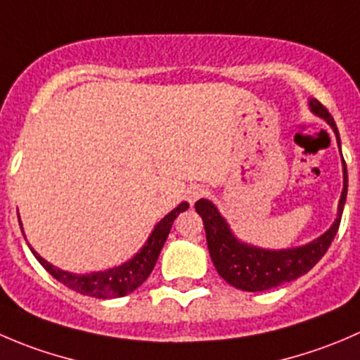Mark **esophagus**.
I'll list each match as a JSON object with an SVG mask.
<instances>
[{
    "label": "esophagus",
    "instance_id": "34e87169",
    "mask_svg": "<svg viewBox=\"0 0 360 360\" xmlns=\"http://www.w3.org/2000/svg\"><path fill=\"white\" fill-rule=\"evenodd\" d=\"M205 193H207V190H205V188H202V186H191L190 190H188V193H186L188 202H190V204H195V202H197L198 198L205 197Z\"/></svg>",
    "mask_w": 360,
    "mask_h": 360
}]
</instances>
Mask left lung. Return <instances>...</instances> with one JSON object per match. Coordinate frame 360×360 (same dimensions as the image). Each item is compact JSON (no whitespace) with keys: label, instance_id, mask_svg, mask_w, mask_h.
Wrapping results in <instances>:
<instances>
[{"label":"left lung","instance_id":"left-lung-1","mask_svg":"<svg viewBox=\"0 0 360 360\" xmlns=\"http://www.w3.org/2000/svg\"><path fill=\"white\" fill-rule=\"evenodd\" d=\"M309 109L330 124V128L336 134L338 146H340V131H338L334 117L330 116L329 110L316 98L309 100ZM347 190L348 174L347 163L343 160V191H341L340 205H338V218L333 223V226L309 244L278 251L262 250V248L240 243L233 236L229 223L219 214L212 202L205 200V198L195 202V209L204 221L209 255H211L212 264H214L219 276L239 290L264 292L269 288L280 287L287 281L297 280L299 276L308 273L309 269L315 267L316 262L326 255L330 243L336 237L341 223V214H343L345 200H347Z\"/></svg>","mask_w":360,"mask_h":360}]
</instances>
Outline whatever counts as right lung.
<instances>
[{
  "mask_svg": "<svg viewBox=\"0 0 360 360\" xmlns=\"http://www.w3.org/2000/svg\"><path fill=\"white\" fill-rule=\"evenodd\" d=\"M188 207H190L188 202H183V204L177 205L174 211H170L169 214L155 226V230H153L151 236H149L148 243L141 248V251H139L131 260L124 262L120 267L107 269V271H100V273H66V271H61V269L54 267V265L49 264L47 260H44L33 248H31V251H33L34 258L44 265L45 271H47L51 276H54L59 283L72 288V290L79 292V294L89 295V297L96 299L124 297V295L137 290V288L148 280V276L151 274L153 269H155L156 260H158L160 251H162L163 244H165L167 237H169L174 219L179 216V212L186 211ZM20 230H22V225H20Z\"/></svg>",
  "mask_w": 360,
  "mask_h": 360,
  "instance_id": "right-lung-1",
  "label": "right lung"
}]
</instances>
